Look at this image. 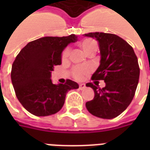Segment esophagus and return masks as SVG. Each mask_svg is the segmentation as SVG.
<instances>
[{
	"instance_id": "esophagus-1",
	"label": "esophagus",
	"mask_w": 150,
	"mask_h": 150,
	"mask_svg": "<svg viewBox=\"0 0 150 150\" xmlns=\"http://www.w3.org/2000/svg\"><path fill=\"white\" fill-rule=\"evenodd\" d=\"M79 89H80V90H83V89H84V88H86V85H85L84 83H79Z\"/></svg>"
}]
</instances>
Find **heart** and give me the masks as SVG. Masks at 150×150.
Masks as SVG:
<instances>
[{
	"label": "heart",
	"instance_id": "obj_1",
	"mask_svg": "<svg viewBox=\"0 0 150 150\" xmlns=\"http://www.w3.org/2000/svg\"><path fill=\"white\" fill-rule=\"evenodd\" d=\"M80 47L82 50H83L85 54H87L91 50H97V43L95 42L94 40L91 39H86L80 43ZM69 55V49H66L63 53H62V58L63 60L67 59ZM89 71V68L87 67H83V66H79V67H75L72 71L73 73V76L75 77L76 79H81L83 75H86L88 72Z\"/></svg>",
	"mask_w": 150,
	"mask_h": 150
}]
</instances>
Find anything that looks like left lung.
Masks as SVG:
<instances>
[{"mask_svg":"<svg viewBox=\"0 0 150 150\" xmlns=\"http://www.w3.org/2000/svg\"><path fill=\"white\" fill-rule=\"evenodd\" d=\"M83 36L99 43L100 66L91 79L105 83L102 89L91 83L86 84L95 92L94 99L86 103V108L93 116L112 119L125 110L133 99L140 75L138 60L132 46L116 34L95 32Z\"/></svg>","mask_w":150,"mask_h":150,"instance_id":"8db88e82","label":"left lung"}]
</instances>
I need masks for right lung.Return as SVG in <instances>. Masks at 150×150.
<instances>
[{
  "mask_svg": "<svg viewBox=\"0 0 150 150\" xmlns=\"http://www.w3.org/2000/svg\"><path fill=\"white\" fill-rule=\"evenodd\" d=\"M77 36L43 37L29 42L21 50L12 66L11 80L19 102L37 116L55 114L65 102L66 95L79 88L75 81L54 84L51 72L62 63V53Z\"/></svg>",
  "mask_w": 150,
  "mask_h": 150,
  "instance_id": "obj_1",
  "label": "right lung"
}]
</instances>
